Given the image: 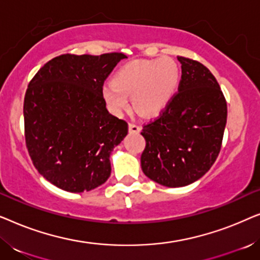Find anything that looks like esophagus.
Returning <instances> with one entry per match:
<instances>
[{
	"instance_id": "esophagus-1",
	"label": "esophagus",
	"mask_w": 260,
	"mask_h": 260,
	"mask_svg": "<svg viewBox=\"0 0 260 260\" xmlns=\"http://www.w3.org/2000/svg\"><path fill=\"white\" fill-rule=\"evenodd\" d=\"M140 130H141V127L138 126L137 124H135V123H129V131H130V133L137 134V133H140Z\"/></svg>"
}]
</instances>
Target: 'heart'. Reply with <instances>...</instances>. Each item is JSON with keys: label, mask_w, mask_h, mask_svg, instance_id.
<instances>
[{"label": "heart", "mask_w": 260, "mask_h": 260, "mask_svg": "<svg viewBox=\"0 0 260 260\" xmlns=\"http://www.w3.org/2000/svg\"><path fill=\"white\" fill-rule=\"evenodd\" d=\"M180 86V70L173 59L135 60L120 67L112 83L103 87V98L110 111L120 115L134 95V105L144 115H157L175 97Z\"/></svg>", "instance_id": "obj_1"}]
</instances>
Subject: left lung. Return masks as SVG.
Segmentation results:
<instances>
[{"mask_svg":"<svg viewBox=\"0 0 260 260\" xmlns=\"http://www.w3.org/2000/svg\"><path fill=\"white\" fill-rule=\"evenodd\" d=\"M182 76L179 93L161 116L142 130L145 149L141 167L166 187H184L211 169L221 149L227 104L207 67L177 56Z\"/></svg>","mask_w":260,"mask_h":260,"instance_id":"obj_1","label":"left lung"}]
</instances>
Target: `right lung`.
<instances>
[{"label":"right lung","mask_w":260,"mask_h":260,"mask_svg":"<svg viewBox=\"0 0 260 260\" xmlns=\"http://www.w3.org/2000/svg\"><path fill=\"white\" fill-rule=\"evenodd\" d=\"M126 55L62 54L45 63L28 85L24 136L38 172L60 189L83 193L105 182L110 155L127 135L111 115L103 85Z\"/></svg>","instance_id":"1"}]
</instances>
